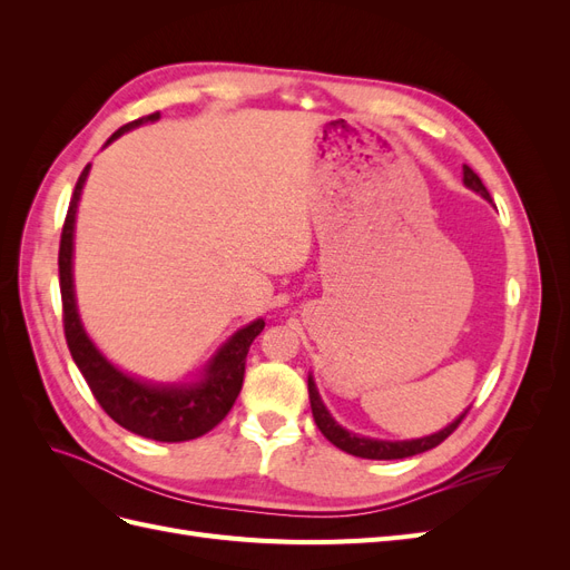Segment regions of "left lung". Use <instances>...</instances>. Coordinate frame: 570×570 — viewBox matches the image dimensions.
<instances>
[{
	"mask_svg": "<svg viewBox=\"0 0 570 570\" xmlns=\"http://www.w3.org/2000/svg\"><path fill=\"white\" fill-rule=\"evenodd\" d=\"M463 183L469 185L471 189H475L478 195H482L485 199H490V193L488 187L482 185V180L478 178L475 170L471 166H463ZM308 402H312V413H314V421L318 425L321 433L331 440L337 450L347 452L352 456H361V459H381V461H390V459H406V456H416V454H423L428 450H433V446H438L440 442H444L446 438H450L454 430L459 428V423L465 419L463 411L461 416L446 425L444 430H440V433L435 435H428V438H419V440H404V442H387V440H371V438H358L354 433H350V430L340 428L331 413H327V409L323 406L321 396H318V390L314 385V377L308 375Z\"/></svg>",
	"mask_w": 570,
	"mask_h": 570,
	"instance_id": "8db88e82",
	"label": "left lung"
}]
</instances>
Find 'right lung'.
<instances>
[{"label":"right lung","mask_w":570,"mask_h":570,"mask_svg":"<svg viewBox=\"0 0 570 570\" xmlns=\"http://www.w3.org/2000/svg\"><path fill=\"white\" fill-rule=\"evenodd\" d=\"M157 118L159 111L130 120L109 137V142H114L118 135ZM88 174L90 166H85L76 183L71 204H68L59 245V287L68 350H71L76 366L80 368L85 383L90 385L95 400L118 425L157 442H185L202 438L226 419L233 409L239 390H243L247 352L266 323L264 318H258L243 331H237L223 344L220 352L212 358V364L206 366L202 381L195 385H149L135 381V377L109 364L82 331L73 292V226Z\"/></svg>","instance_id":"right-lung-1"}]
</instances>
